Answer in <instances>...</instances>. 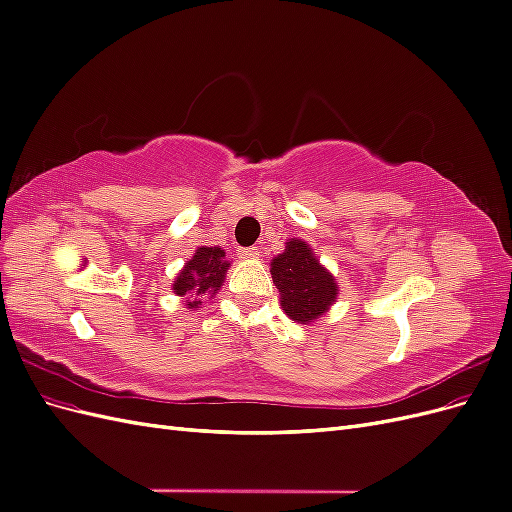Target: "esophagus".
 <instances>
[{
	"label": "esophagus",
	"mask_w": 512,
	"mask_h": 512,
	"mask_svg": "<svg viewBox=\"0 0 512 512\" xmlns=\"http://www.w3.org/2000/svg\"><path fill=\"white\" fill-rule=\"evenodd\" d=\"M239 256L245 260H256L260 256V252H258V247H243V250H239Z\"/></svg>",
	"instance_id": "34e87169"
}]
</instances>
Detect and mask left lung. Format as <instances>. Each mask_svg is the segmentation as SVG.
Wrapping results in <instances>:
<instances>
[{"label": "left lung", "mask_w": 512, "mask_h": 512, "mask_svg": "<svg viewBox=\"0 0 512 512\" xmlns=\"http://www.w3.org/2000/svg\"><path fill=\"white\" fill-rule=\"evenodd\" d=\"M271 277L282 294L288 318L309 324L329 312L337 299L335 277L320 265L312 247L301 239H288L286 250L271 262Z\"/></svg>", "instance_id": "obj_1"}]
</instances>
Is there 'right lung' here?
Wrapping results in <instances>:
<instances>
[{
  "label": "right lung",
  "instance_id": "add662e5",
  "mask_svg": "<svg viewBox=\"0 0 512 512\" xmlns=\"http://www.w3.org/2000/svg\"><path fill=\"white\" fill-rule=\"evenodd\" d=\"M228 267L230 262L226 260V252L220 245L198 247L194 256L185 262L181 273L175 277L173 290L177 297L185 299V305L194 309L222 288Z\"/></svg>",
  "mask_w": 512,
  "mask_h": 512
}]
</instances>
